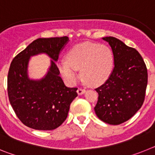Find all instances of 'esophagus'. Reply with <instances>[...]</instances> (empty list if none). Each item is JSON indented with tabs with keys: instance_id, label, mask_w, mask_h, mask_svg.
Wrapping results in <instances>:
<instances>
[{
	"instance_id": "esophagus-1",
	"label": "esophagus",
	"mask_w": 155,
	"mask_h": 155,
	"mask_svg": "<svg viewBox=\"0 0 155 155\" xmlns=\"http://www.w3.org/2000/svg\"><path fill=\"white\" fill-rule=\"evenodd\" d=\"M77 92H78V94L79 95H81V94H83L84 92H85V89H84V88H81V87H80V88L78 89Z\"/></svg>"
}]
</instances>
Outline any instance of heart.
<instances>
[{
	"instance_id": "heart-1",
	"label": "heart",
	"mask_w": 155,
	"mask_h": 155,
	"mask_svg": "<svg viewBox=\"0 0 155 155\" xmlns=\"http://www.w3.org/2000/svg\"><path fill=\"white\" fill-rule=\"evenodd\" d=\"M114 65L110 48L98 43L84 42L69 51L67 60H61L58 68L68 83L74 84L78 78V70L81 69L82 78L91 85H98L109 78Z\"/></svg>"
}]
</instances>
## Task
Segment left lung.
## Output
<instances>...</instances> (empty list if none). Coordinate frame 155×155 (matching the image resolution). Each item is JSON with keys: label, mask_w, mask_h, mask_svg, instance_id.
Here are the masks:
<instances>
[{"label": "left lung", "mask_w": 155, "mask_h": 155, "mask_svg": "<svg viewBox=\"0 0 155 155\" xmlns=\"http://www.w3.org/2000/svg\"><path fill=\"white\" fill-rule=\"evenodd\" d=\"M114 57V67L109 78L97 87L98 102L94 112L102 121L119 125L134 116L144 101L147 70L134 48L115 37H104Z\"/></svg>", "instance_id": "obj_1"}]
</instances>
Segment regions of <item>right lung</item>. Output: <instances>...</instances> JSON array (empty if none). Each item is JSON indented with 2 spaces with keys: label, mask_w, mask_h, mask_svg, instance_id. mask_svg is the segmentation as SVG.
Listing matches in <instances>:
<instances>
[{
  "label": "right lung",
  "mask_w": 155,
  "mask_h": 155,
  "mask_svg": "<svg viewBox=\"0 0 155 155\" xmlns=\"http://www.w3.org/2000/svg\"><path fill=\"white\" fill-rule=\"evenodd\" d=\"M68 36L39 38L12 61L8 75L9 101L18 118L26 127L39 130L57 128L68 117L70 105L78 96L77 87H68L60 77L56 62ZM46 53L52 59L48 74L40 80L28 76L30 57Z\"/></svg>",
  "instance_id": "add662e5"
}]
</instances>
